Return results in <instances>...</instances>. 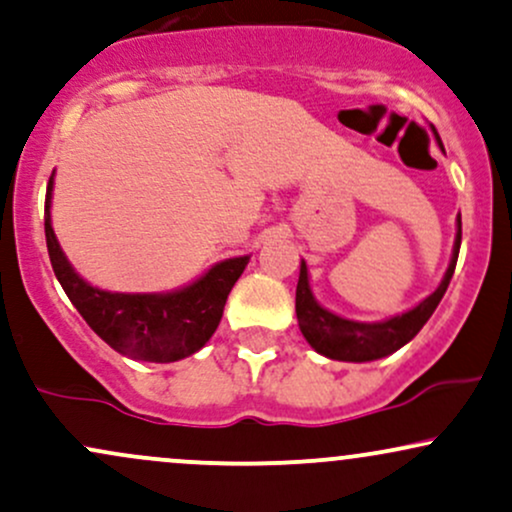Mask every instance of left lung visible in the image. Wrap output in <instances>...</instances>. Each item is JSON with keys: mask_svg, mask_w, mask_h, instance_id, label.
Here are the masks:
<instances>
[{"mask_svg": "<svg viewBox=\"0 0 512 512\" xmlns=\"http://www.w3.org/2000/svg\"><path fill=\"white\" fill-rule=\"evenodd\" d=\"M460 243L462 219L457 216L455 250H452L450 267L438 289L426 301L411 308L409 313H402L385 322L344 320V317L334 315L330 310L322 308V305H317L313 293H310L308 269H305V262H301V276H298L296 286V317L303 337L308 339V344L313 346L317 354L334 358V361H375V358H383L392 354V351L402 349L404 344L411 342L419 334L421 327L428 322V317L433 315V310L438 308L440 298L448 291L452 272H455L457 255H460Z\"/></svg>", "mask_w": 512, "mask_h": 512, "instance_id": "1", "label": "left lung"}]
</instances>
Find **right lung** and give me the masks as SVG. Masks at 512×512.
Listing matches in <instances>:
<instances>
[{
	"instance_id": "obj_1",
	"label": "right lung",
	"mask_w": 512,
	"mask_h": 512,
	"mask_svg": "<svg viewBox=\"0 0 512 512\" xmlns=\"http://www.w3.org/2000/svg\"><path fill=\"white\" fill-rule=\"evenodd\" d=\"M52 178L45 195V240L57 281L105 344L139 361L170 363L195 354L219 327L223 305L250 257L211 267L175 293H110L93 289L67 262L50 223Z\"/></svg>"
}]
</instances>
